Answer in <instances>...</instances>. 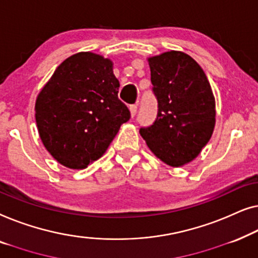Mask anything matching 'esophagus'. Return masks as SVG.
<instances>
[{
  "instance_id": "esophagus-1",
  "label": "esophagus",
  "mask_w": 258,
  "mask_h": 258,
  "mask_svg": "<svg viewBox=\"0 0 258 258\" xmlns=\"http://www.w3.org/2000/svg\"><path fill=\"white\" fill-rule=\"evenodd\" d=\"M137 110H138V106L137 105H131L130 106V112H131V117H134V115L137 114Z\"/></svg>"
}]
</instances>
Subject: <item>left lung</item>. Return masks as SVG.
<instances>
[{"label":"left lung","instance_id":"obj_1","mask_svg":"<svg viewBox=\"0 0 258 258\" xmlns=\"http://www.w3.org/2000/svg\"><path fill=\"white\" fill-rule=\"evenodd\" d=\"M158 99L153 125L140 134L155 157L170 167L193 161L215 127V97L202 68L182 51L148 57Z\"/></svg>","mask_w":258,"mask_h":258}]
</instances>
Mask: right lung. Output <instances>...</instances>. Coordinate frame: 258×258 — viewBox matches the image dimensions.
Masks as SVG:
<instances>
[{"label":"right lung","instance_id":"right-lung-1","mask_svg":"<svg viewBox=\"0 0 258 258\" xmlns=\"http://www.w3.org/2000/svg\"><path fill=\"white\" fill-rule=\"evenodd\" d=\"M113 61L93 52H78L58 67L38 93L35 117L39 138L53 159L83 169L106 152L130 119L119 100Z\"/></svg>","mask_w":258,"mask_h":258}]
</instances>
